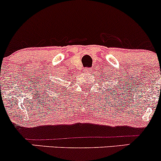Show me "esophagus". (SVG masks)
Here are the masks:
<instances>
[{
  "label": "esophagus",
  "mask_w": 161,
  "mask_h": 161,
  "mask_svg": "<svg viewBox=\"0 0 161 161\" xmlns=\"http://www.w3.org/2000/svg\"><path fill=\"white\" fill-rule=\"evenodd\" d=\"M89 70H92V69H89V68H87V69H86V71H89Z\"/></svg>",
  "instance_id": "esophagus-1"
}]
</instances>
